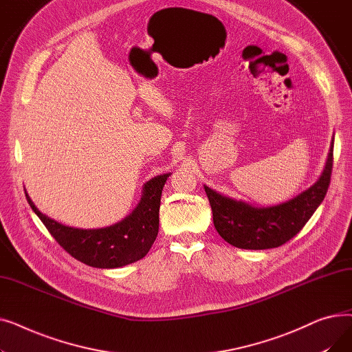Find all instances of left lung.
Masks as SVG:
<instances>
[{"mask_svg":"<svg viewBox=\"0 0 352 352\" xmlns=\"http://www.w3.org/2000/svg\"><path fill=\"white\" fill-rule=\"evenodd\" d=\"M332 162L334 141L331 144L321 178L298 197L270 208H255L204 187L211 204L215 230L227 243L243 250H268L288 243L302 230L322 202L329 187Z\"/></svg>","mask_w":352,"mask_h":352,"instance_id":"1","label":"left lung"}]
</instances>
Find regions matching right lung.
<instances>
[{"label": "right lung", "instance_id": "right-lung-1", "mask_svg": "<svg viewBox=\"0 0 352 352\" xmlns=\"http://www.w3.org/2000/svg\"><path fill=\"white\" fill-rule=\"evenodd\" d=\"M170 174L148 181L144 195L133 214L121 223L100 230H78L63 226L38 211L25 194L32 211L48 232L71 256L96 268H117L135 263L146 255L158 235L160 202Z\"/></svg>", "mask_w": 352, "mask_h": 352}]
</instances>
